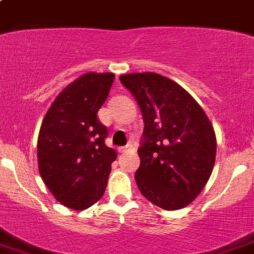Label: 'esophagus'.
I'll return each instance as SVG.
<instances>
[{"label":"esophagus","mask_w":254,"mask_h":254,"mask_svg":"<svg viewBox=\"0 0 254 254\" xmlns=\"http://www.w3.org/2000/svg\"><path fill=\"white\" fill-rule=\"evenodd\" d=\"M133 148H134L133 142H129L128 145H127V146H123V147H121V148H120V151H121V152H127V151L133 150Z\"/></svg>","instance_id":"obj_1"}]
</instances>
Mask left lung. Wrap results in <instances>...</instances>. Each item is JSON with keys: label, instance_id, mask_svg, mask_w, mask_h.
<instances>
[{"label": "left lung", "instance_id": "1", "mask_svg": "<svg viewBox=\"0 0 254 254\" xmlns=\"http://www.w3.org/2000/svg\"><path fill=\"white\" fill-rule=\"evenodd\" d=\"M142 112L139 191L165 210L189 205L208 183L217 153V138L205 112L189 93L156 73L120 76Z\"/></svg>", "mask_w": 254, "mask_h": 254}]
</instances>
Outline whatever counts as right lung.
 Wrapping results in <instances>:
<instances>
[{
    "instance_id": "obj_1",
    "label": "right lung",
    "mask_w": 254,
    "mask_h": 254,
    "mask_svg": "<svg viewBox=\"0 0 254 254\" xmlns=\"http://www.w3.org/2000/svg\"><path fill=\"white\" fill-rule=\"evenodd\" d=\"M115 74L87 73L65 88L49 108L37 138L39 171L63 205L83 210L103 196L112 162L106 126L97 113L109 94Z\"/></svg>"
}]
</instances>
